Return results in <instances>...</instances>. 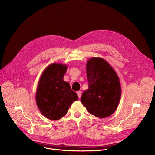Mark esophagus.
<instances>
[{
	"label": "esophagus",
	"instance_id": "esophagus-1",
	"mask_svg": "<svg viewBox=\"0 0 155 155\" xmlns=\"http://www.w3.org/2000/svg\"><path fill=\"white\" fill-rule=\"evenodd\" d=\"M77 94L78 96V97L80 98L81 96V91H78L77 92Z\"/></svg>",
	"mask_w": 155,
	"mask_h": 155
}]
</instances>
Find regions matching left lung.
Returning a JSON list of instances; mask_svg holds the SVG:
<instances>
[{"mask_svg":"<svg viewBox=\"0 0 155 155\" xmlns=\"http://www.w3.org/2000/svg\"><path fill=\"white\" fill-rule=\"evenodd\" d=\"M88 88L81 101L89 113L104 118L112 115L119 105L121 88L114 68L101 58H91L86 64Z\"/></svg>","mask_w":155,"mask_h":155,"instance_id":"left-lung-1","label":"left lung"}]
</instances>
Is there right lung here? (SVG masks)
<instances>
[{"instance_id":"right-lung-1","label":"right lung","mask_w":155,"mask_h":155,"mask_svg":"<svg viewBox=\"0 0 155 155\" xmlns=\"http://www.w3.org/2000/svg\"><path fill=\"white\" fill-rule=\"evenodd\" d=\"M68 67L52 63L42 73L36 90L35 100L41 114L50 120H58L67 113L70 105L78 100L77 94L63 77Z\"/></svg>"}]
</instances>
